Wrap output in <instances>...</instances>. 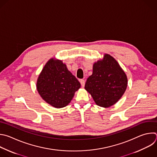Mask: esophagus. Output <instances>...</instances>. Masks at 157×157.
Returning a JSON list of instances; mask_svg holds the SVG:
<instances>
[{"label": "esophagus", "instance_id": "1", "mask_svg": "<svg viewBox=\"0 0 157 157\" xmlns=\"http://www.w3.org/2000/svg\"><path fill=\"white\" fill-rule=\"evenodd\" d=\"M80 83H81L82 87H84V85H85V81H84V79H81V80H80Z\"/></svg>", "mask_w": 157, "mask_h": 157}]
</instances>
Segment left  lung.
I'll list each match as a JSON object with an SVG mask.
<instances>
[{
    "mask_svg": "<svg viewBox=\"0 0 157 157\" xmlns=\"http://www.w3.org/2000/svg\"><path fill=\"white\" fill-rule=\"evenodd\" d=\"M128 78L117 61L109 54L93 65L92 74L86 82L85 89L97 105L107 108L113 105L123 96Z\"/></svg>",
    "mask_w": 157,
    "mask_h": 157,
    "instance_id": "8db88e82",
    "label": "left lung"
}]
</instances>
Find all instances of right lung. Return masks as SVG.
I'll list each match as a JSON object with an SVG mask.
<instances>
[{
  "label": "right lung",
  "instance_id": "1",
  "mask_svg": "<svg viewBox=\"0 0 157 157\" xmlns=\"http://www.w3.org/2000/svg\"><path fill=\"white\" fill-rule=\"evenodd\" d=\"M37 90L40 97L52 107H66L81 84L62 60L50 59L40 73Z\"/></svg>",
  "mask_w": 157,
  "mask_h": 157
}]
</instances>
